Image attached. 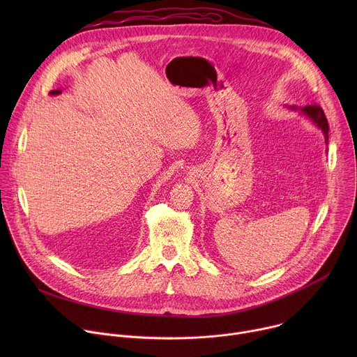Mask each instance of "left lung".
<instances>
[{
	"instance_id": "obj_1",
	"label": "left lung",
	"mask_w": 357,
	"mask_h": 357,
	"mask_svg": "<svg viewBox=\"0 0 357 357\" xmlns=\"http://www.w3.org/2000/svg\"><path fill=\"white\" fill-rule=\"evenodd\" d=\"M291 109H295V107H291ZM301 113H303L305 116H308L324 132V137H325V142L328 145V139H329V126H328V120L325 117V113L322 110L321 106L318 105H311V106H305L301 109Z\"/></svg>"
}]
</instances>
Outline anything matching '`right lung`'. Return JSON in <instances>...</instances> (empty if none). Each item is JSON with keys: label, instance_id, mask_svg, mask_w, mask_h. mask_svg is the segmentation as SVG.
<instances>
[{"label": "right lung", "instance_id": "add662e5", "mask_svg": "<svg viewBox=\"0 0 357 357\" xmlns=\"http://www.w3.org/2000/svg\"><path fill=\"white\" fill-rule=\"evenodd\" d=\"M61 93V90H52V91H50V94H52V96H55V94H59Z\"/></svg>", "mask_w": 357, "mask_h": 357}]
</instances>
